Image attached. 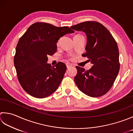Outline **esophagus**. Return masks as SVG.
<instances>
[{"label":"esophagus","instance_id":"1","mask_svg":"<svg viewBox=\"0 0 133 133\" xmlns=\"http://www.w3.org/2000/svg\"><path fill=\"white\" fill-rule=\"evenodd\" d=\"M66 66H67V68H70V67H71L72 66V65L70 63H66Z\"/></svg>","mask_w":133,"mask_h":133}]
</instances>
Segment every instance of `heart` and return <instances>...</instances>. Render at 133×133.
I'll list each match as a JSON object with an SVG mask.
<instances>
[{
	"mask_svg": "<svg viewBox=\"0 0 133 133\" xmlns=\"http://www.w3.org/2000/svg\"><path fill=\"white\" fill-rule=\"evenodd\" d=\"M78 35H76V36H78ZM59 43V41H58V43Z\"/></svg>",
	"mask_w": 133,
	"mask_h": 133,
	"instance_id": "b5f03b06",
	"label": "heart"
}]
</instances>
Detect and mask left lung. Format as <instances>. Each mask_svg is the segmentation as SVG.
<instances>
[{
  "mask_svg": "<svg viewBox=\"0 0 133 133\" xmlns=\"http://www.w3.org/2000/svg\"><path fill=\"white\" fill-rule=\"evenodd\" d=\"M70 28L86 33L87 52L82 56L87 57L88 61L93 64L88 70L76 66L75 84L81 92L90 97L104 95L112 87L120 69L116 41L107 29L98 22L86 21Z\"/></svg>",
  "mask_w": 133,
  "mask_h": 133,
  "instance_id": "obj_1",
  "label": "left lung"
}]
</instances>
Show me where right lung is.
I'll list each match as a JSON object with an SVG mask.
<instances>
[{"label": "right lung", "mask_w": 133, "mask_h": 133, "mask_svg": "<svg viewBox=\"0 0 133 133\" xmlns=\"http://www.w3.org/2000/svg\"><path fill=\"white\" fill-rule=\"evenodd\" d=\"M74 32L67 26L57 27L38 22L30 26L16 46L14 63L21 85L34 97L42 98L55 92L66 70L61 62L52 67L47 56L56 52V43L62 36Z\"/></svg>", "instance_id": "right-lung-1"}]
</instances>
